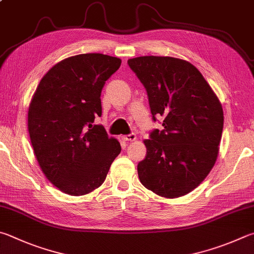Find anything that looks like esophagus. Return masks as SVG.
Instances as JSON below:
<instances>
[{
    "label": "esophagus",
    "mask_w": 254,
    "mask_h": 254,
    "mask_svg": "<svg viewBox=\"0 0 254 254\" xmlns=\"http://www.w3.org/2000/svg\"><path fill=\"white\" fill-rule=\"evenodd\" d=\"M123 140H124V141H127V142L135 141V140H136V134H135V133H130V134L124 135V136H123Z\"/></svg>",
    "instance_id": "esophagus-1"
}]
</instances>
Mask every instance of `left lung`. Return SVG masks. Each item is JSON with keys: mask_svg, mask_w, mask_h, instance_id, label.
<instances>
[{"mask_svg": "<svg viewBox=\"0 0 254 254\" xmlns=\"http://www.w3.org/2000/svg\"><path fill=\"white\" fill-rule=\"evenodd\" d=\"M128 66L144 86L153 121L163 117L144 141L147 153L137 164L141 183L164 197H179L200 186L218 158L223 110L197 68L170 57L130 59Z\"/></svg>", "mask_w": 254, "mask_h": 254, "instance_id": "1", "label": "left lung"}]
</instances>
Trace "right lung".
Listing matches in <instances>:
<instances>
[{
  "mask_svg": "<svg viewBox=\"0 0 254 254\" xmlns=\"http://www.w3.org/2000/svg\"><path fill=\"white\" fill-rule=\"evenodd\" d=\"M121 60L101 53L63 60L43 76L31 101L29 133L50 182L70 195L87 194L104 182L120 143L101 124V91Z\"/></svg>",
  "mask_w": 254,
  "mask_h": 254,
  "instance_id": "obj_1",
  "label": "right lung"
}]
</instances>
